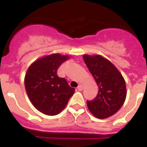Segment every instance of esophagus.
Masks as SVG:
<instances>
[{
	"label": "esophagus",
	"mask_w": 147,
	"mask_h": 147,
	"mask_svg": "<svg viewBox=\"0 0 147 147\" xmlns=\"http://www.w3.org/2000/svg\"><path fill=\"white\" fill-rule=\"evenodd\" d=\"M77 89L78 90V91H82L83 89V85H79L78 86V88H77Z\"/></svg>",
	"instance_id": "1"
}]
</instances>
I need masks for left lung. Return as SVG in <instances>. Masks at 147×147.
Here are the masks:
<instances>
[{
	"mask_svg": "<svg viewBox=\"0 0 147 147\" xmlns=\"http://www.w3.org/2000/svg\"><path fill=\"white\" fill-rule=\"evenodd\" d=\"M83 59L99 88L95 98L87 100L88 110L97 118H107L125 101V81L116 67L101 55H84Z\"/></svg>",
	"mask_w": 147,
	"mask_h": 147,
	"instance_id": "obj_1",
	"label": "left lung"
}]
</instances>
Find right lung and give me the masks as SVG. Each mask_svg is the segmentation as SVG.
<instances>
[{"label":"right lung","instance_id":"obj_1","mask_svg":"<svg viewBox=\"0 0 147 147\" xmlns=\"http://www.w3.org/2000/svg\"><path fill=\"white\" fill-rule=\"evenodd\" d=\"M68 59V55L52 54L37 59L27 69L24 79L26 93L33 106L42 114H59L75 93V88L57 76L59 67Z\"/></svg>","mask_w":147,"mask_h":147}]
</instances>
